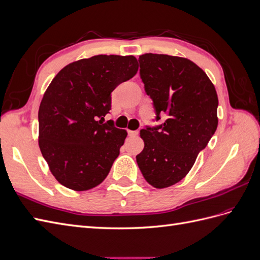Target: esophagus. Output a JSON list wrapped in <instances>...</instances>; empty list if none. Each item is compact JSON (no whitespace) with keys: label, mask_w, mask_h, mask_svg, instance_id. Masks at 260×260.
Wrapping results in <instances>:
<instances>
[{"label":"esophagus","mask_w":260,"mask_h":260,"mask_svg":"<svg viewBox=\"0 0 260 260\" xmlns=\"http://www.w3.org/2000/svg\"><path fill=\"white\" fill-rule=\"evenodd\" d=\"M128 135L130 137H137L139 135V131L136 130V131H132V130H128Z\"/></svg>","instance_id":"obj_1"}]
</instances>
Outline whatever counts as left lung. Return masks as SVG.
Wrapping results in <instances>:
<instances>
[{
    "instance_id": "obj_1",
    "label": "left lung",
    "mask_w": 260,
    "mask_h": 260,
    "mask_svg": "<svg viewBox=\"0 0 260 260\" xmlns=\"http://www.w3.org/2000/svg\"><path fill=\"white\" fill-rule=\"evenodd\" d=\"M140 77L152 99L155 120L141 130L144 148L137 156L147 182L174 185L191 170L218 125V96L207 75L186 58L146 53L139 57Z\"/></svg>"
}]
</instances>
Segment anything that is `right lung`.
<instances>
[{
    "label": "right lung",
    "mask_w": 260,
    "mask_h": 260,
    "mask_svg": "<svg viewBox=\"0 0 260 260\" xmlns=\"http://www.w3.org/2000/svg\"><path fill=\"white\" fill-rule=\"evenodd\" d=\"M135 56L96 55L62 68L39 108V146L58 182L86 191L103 182L127 131L104 121L112 92L138 72Z\"/></svg>",
    "instance_id": "obj_1"
}]
</instances>
